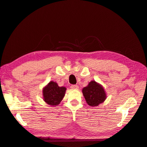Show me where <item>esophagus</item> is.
<instances>
[{
	"label": "esophagus",
	"instance_id": "esophagus-1",
	"mask_svg": "<svg viewBox=\"0 0 147 147\" xmlns=\"http://www.w3.org/2000/svg\"><path fill=\"white\" fill-rule=\"evenodd\" d=\"M71 88L74 89H79V86L77 85H71Z\"/></svg>",
	"mask_w": 147,
	"mask_h": 147
}]
</instances>
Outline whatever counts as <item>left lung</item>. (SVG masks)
Listing matches in <instances>:
<instances>
[{
	"label": "left lung",
	"instance_id": "8db88e82",
	"mask_svg": "<svg viewBox=\"0 0 147 147\" xmlns=\"http://www.w3.org/2000/svg\"><path fill=\"white\" fill-rule=\"evenodd\" d=\"M82 94L86 103L91 107L98 106L103 103L107 98V94L102 85L95 80L89 82L88 85L82 89Z\"/></svg>",
	"mask_w": 147,
	"mask_h": 147
}]
</instances>
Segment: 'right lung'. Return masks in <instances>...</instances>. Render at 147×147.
I'll list each match as a JSON object with an SVG mask.
<instances>
[{
    "mask_svg": "<svg viewBox=\"0 0 147 147\" xmlns=\"http://www.w3.org/2000/svg\"><path fill=\"white\" fill-rule=\"evenodd\" d=\"M67 88L59 87L56 82L50 81L42 89L43 100L51 106H57L63 99Z\"/></svg>",
    "mask_w": 147,
    "mask_h": 147,
    "instance_id": "add662e5",
    "label": "right lung"
}]
</instances>
